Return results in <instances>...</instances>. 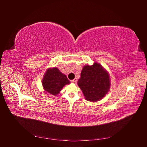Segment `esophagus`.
I'll list each match as a JSON object with an SVG mask.
<instances>
[{"label":"esophagus","mask_w":147,"mask_h":147,"mask_svg":"<svg viewBox=\"0 0 147 147\" xmlns=\"http://www.w3.org/2000/svg\"><path fill=\"white\" fill-rule=\"evenodd\" d=\"M77 79H74V80H71V81H70V82H71V83H77Z\"/></svg>","instance_id":"1"}]
</instances>
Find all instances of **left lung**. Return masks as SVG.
Segmentation results:
<instances>
[{"instance_id": "8db88e82", "label": "left lung", "mask_w": 147, "mask_h": 147, "mask_svg": "<svg viewBox=\"0 0 147 147\" xmlns=\"http://www.w3.org/2000/svg\"><path fill=\"white\" fill-rule=\"evenodd\" d=\"M86 100L96 102L102 99L110 89V78L108 72L97 63L85 65L78 81Z\"/></svg>"}]
</instances>
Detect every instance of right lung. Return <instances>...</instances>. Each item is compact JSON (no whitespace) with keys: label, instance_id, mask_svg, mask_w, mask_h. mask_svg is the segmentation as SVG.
I'll use <instances>...</instances> for the list:
<instances>
[{"label":"right lung","instance_id":"obj_1","mask_svg":"<svg viewBox=\"0 0 147 147\" xmlns=\"http://www.w3.org/2000/svg\"><path fill=\"white\" fill-rule=\"evenodd\" d=\"M70 84V81L65 75L56 67L49 69L44 75L42 84L47 93L56 96L65 84Z\"/></svg>","mask_w":147,"mask_h":147}]
</instances>
